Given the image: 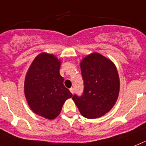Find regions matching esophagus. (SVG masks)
Instances as JSON below:
<instances>
[{"label": "esophagus", "instance_id": "34e87169", "mask_svg": "<svg viewBox=\"0 0 146 146\" xmlns=\"http://www.w3.org/2000/svg\"><path fill=\"white\" fill-rule=\"evenodd\" d=\"M70 91L72 94H73V93H74V88H70Z\"/></svg>", "mask_w": 146, "mask_h": 146}]
</instances>
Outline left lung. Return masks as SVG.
<instances>
[{
	"label": "left lung",
	"instance_id": "1",
	"mask_svg": "<svg viewBox=\"0 0 146 146\" xmlns=\"http://www.w3.org/2000/svg\"><path fill=\"white\" fill-rule=\"evenodd\" d=\"M84 81L81 96L73 100L81 114L88 119L102 117L115 105L119 92V78L115 64L102 55L93 52L80 63Z\"/></svg>",
	"mask_w": 146,
	"mask_h": 146
}]
</instances>
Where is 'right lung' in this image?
<instances>
[{"label":"right lung","instance_id":"right-lung-1","mask_svg":"<svg viewBox=\"0 0 146 146\" xmlns=\"http://www.w3.org/2000/svg\"><path fill=\"white\" fill-rule=\"evenodd\" d=\"M61 61L54 55L42 52L35 57L24 82L28 105L36 114L48 119L59 115L64 102L73 96L60 75Z\"/></svg>","mask_w":146,"mask_h":146}]
</instances>
